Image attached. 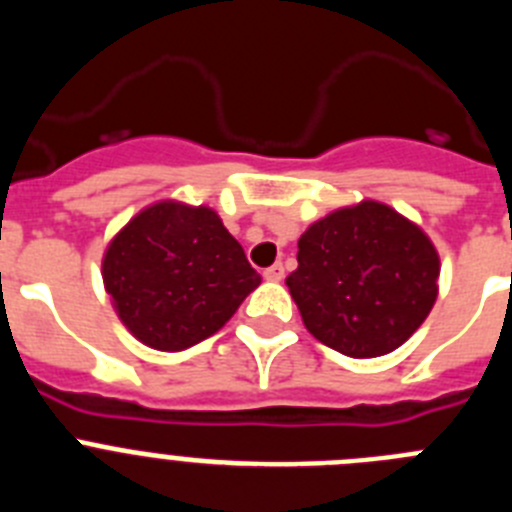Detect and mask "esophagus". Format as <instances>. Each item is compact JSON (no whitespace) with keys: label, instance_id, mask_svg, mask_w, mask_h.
<instances>
[{"label":"esophagus","instance_id":"34e87169","mask_svg":"<svg viewBox=\"0 0 512 512\" xmlns=\"http://www.w3.org/2000/svg\"><path fill=\"white\" fill-rule=\"evenodd\" d=\"M264 279H269V282H282V279H284V266L282 264L269 266V269L264 271Z\"/></svg>","mask_w":512,"mask_h":512}]
</instances>
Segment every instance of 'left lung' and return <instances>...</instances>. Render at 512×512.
<instances>
[{
  "label": "left lung",
  "instance_id": "left-lung-1",
  "mask_svg": "<svg viewBox=\"0 0 512 512\" xmlns=\"http://www.w3.org/2000/svg\"><path fill=\"white\" fill-rule=\"evenodd\" d=\"M289 295L312 336L354 359L400 348L438 297V251L420 225L377 200L341 207L297 243Z\"/></svg>",
  "mask_w": 512,
  "mask_h": 512
}]
</instances>
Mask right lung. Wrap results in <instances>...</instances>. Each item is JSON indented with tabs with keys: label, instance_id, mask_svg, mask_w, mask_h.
I'll return each instance as SVG.
<instances>
[{
	"label": "right lung",
	"instance_id": "right-lung-1",
	"mask_svg": "<svg viewBox=\"0 0 512 512\" xmlns=\"http://www.w3.org/2000/svg\"><path fill=\"white\" fill-rule=\"evenodd\" d=\"M117 318L156 351H184L215 336L261 284L241 243L205 205L143 207L102 256Z\"/></svg>",
	"mask_w": 512,
	"mask_h": 512
}]
</instances>
